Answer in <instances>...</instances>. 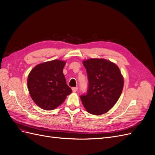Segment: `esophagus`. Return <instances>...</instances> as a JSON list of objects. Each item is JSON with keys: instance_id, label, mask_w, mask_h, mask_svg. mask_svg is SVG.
Wrapping results in <instances>:
<instances>
[{"instance_id": "34e87169", "label": "esophagus", "mask_w": 155, "mask_h": 155, "mask_svg": "<svg viewBox=\"0 0 155 155\" xmlns=\"http://www.w3.org/2000/svg\"><path fill=\"white\" fill-rule=\"evenodd\" d=\"M72 90L74 92H76L78 91V87H73L72 88Z\"/></svg>"}]
</instances>
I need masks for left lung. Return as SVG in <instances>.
<instances>
[{
	"mask_svg": "<svg viewBox=\"0 0 155 155\" xmlns=\"http://www.w3.org/2000/svg\"><path fill=\"white\" fill-rule=\"evenodd\" d=\"M87 70L88 88L81 96L82 104L90 114L101 115L111 109L118 100L124 79L117 65L105 59L91 58L83 61Z\"/></svg>",
	"mask_w": 155,
	"mask_h": 155,
	"instance_id": "1",
	"label": "left lung"
}]
</instances>
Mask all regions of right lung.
Segmentation results:
<instances>
[{
    "instance_id": "1",
    "label": "right lung",
    "mask_w": 155,
    "mask_h": 155,
    "mask_svg": "<svg viewBox=\"0 0 155 155\" xmlns=\"http://www.w3.org/2000/svg\"><path fill=\"white\" fill-rule=\"evenodd\" d=\"M65 64L64 61H50L36 65L30 72L28 88L33 101L41 109H55L72 92L63 72Z\"/></svg>"
}]
</instances>
